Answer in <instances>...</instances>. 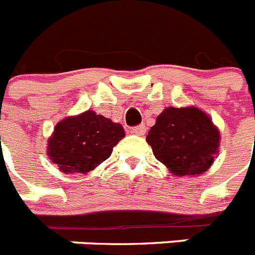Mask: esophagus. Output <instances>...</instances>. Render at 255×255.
Returning <instances> with one entry per match:
<instances>
[{
    "label": "esophagus",
    "instance_id": "obj_1",
    "mask_svg": "<svg viewBox=\"0 0 255 255\" xmlns=\"http://www.w3.org/2000/svg\"><path fill=\"white\" fill-rule=\"evenodd\" d=\"M131 131L136 135H144L145 134V131H147V128H145L144 124H140V125L138 126H134V128L131 129Z\"/></svg>",
    "mask_w": 255,
    "mask_h": 255
}]
</instances>
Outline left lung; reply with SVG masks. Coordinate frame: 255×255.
<instances>
[{
  "label": "left lung",
  "mask_w": 255,
  "mask_h": 255,
  "mask_svg": "<svg viewBox=\"0 0 255 255\" xmlns=\"http://www.w3.org/2000/svg\"><path fill=\"white\" fill-rule=\"evenodd\" d=\"M155 158L175 176H197L212 166L220 147V132L197 107H168L147 135Z\"/></svg>",
  "instance_id": "8db88e82"
}]
</instances>
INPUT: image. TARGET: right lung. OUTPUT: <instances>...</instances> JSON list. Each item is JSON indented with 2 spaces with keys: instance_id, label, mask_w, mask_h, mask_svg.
<instances>
[{
  "instance_id": "obj_1",
  "label": "right lung",
  "mask_w": 255,
  "mask_h": 255,
  "mask_svg": "<svg viewBox=\"0 0 255 255\" xmlns=\"http://www.w3.org/2000/svg\"><path fill=\"white\" fill-rule=\"evenodd\" d=\"M124 136L120 124L89 110L56 125L47 154L61 172L85 173L106 161Z\"/></svg>"
}]
</instances>
